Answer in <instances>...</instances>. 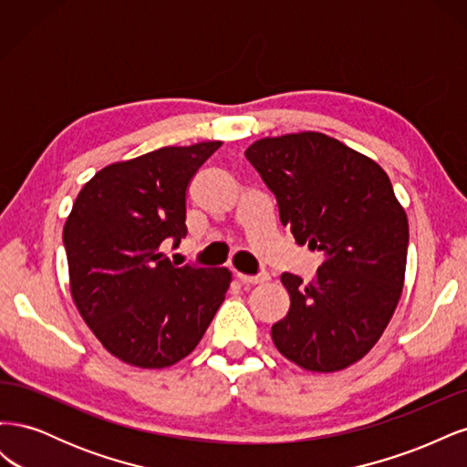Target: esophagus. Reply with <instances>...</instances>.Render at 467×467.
I'll use <instances>...</instances> for the list:
<instances>
[{
    "label": "esophagus",
    "mask_w": 467,
    "mask_h": 467,
    "mask_svg": "<svg viewBox=\"0 0 467 467\" xmlns=\"http://www.w3.org/2000/svg\"><path fill=\"white\" fill-rule=\"evenodd\" d=\"M237 278L244 282V285H261V282L268 280L266 273H259V275H244V273H237Z\"/></svg>",
    "instance_id": "esophagus-1"
}]
</instances>
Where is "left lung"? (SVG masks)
<instances>
[{
    "instance_id": "8db88e82",
    "label": "left lung",
    "mask_w": 467,
    "mask_h": 467,
    "mask_svg": "<svg viewBox=\"0 0 467 467\" xmlns=\"http://www.w3.org/2000/svg\"><path fill=\"white\" fill-rule=\"evenodd\" d=\"M245 158L296 244L323 253L309 285L280 276L290 309L273 325V343L304 370H343L368 355L401 298L405 210L384 169L321 132L261 138Z\"/></svg>"
}]
</instances>
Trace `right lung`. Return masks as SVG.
<instances>
[{
    "mask_svg": "<svg viewBox=\"0 0 467 467\" xmlns=\"http://www.w3.org/2000/svg\"><path fill=\"white\" fill-rule=\"evenodd\" d=\"M222 142L167 146L103 167L64 225L69 290L101 345L138 368H165L201 343L230 288L228 268L175 266L187 189Z\"/></svg>",
    "mask_w": 467,
    "mask_h": 467,
    "instance_id": "right-lung-1",
    "label": "right lung"
}]
</instances>
